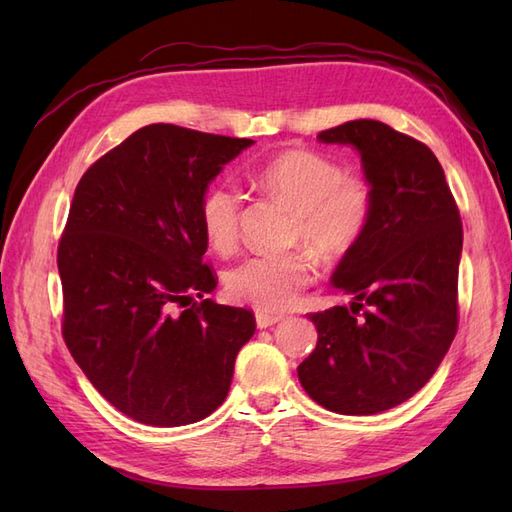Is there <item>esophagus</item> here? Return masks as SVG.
Returning <instances> with one entry per match:
<instances>
[{"mask_svg":"<svg viewBox=\"0 0 512 512\" xmlns=\"http://www.w3.org/2000/svg\"><path fill=\"white\" fill-rule=\"evenodd\" d=\"M284 316L280 314H269V312H256V324L260 329H267V327H273V324L280 322Z\"/></svg>","mask_w":512,"mask_h":512,"instance_id":"34e87169","label":"esophagus"}]
</instances>
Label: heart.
<instances>
[{
    "mask_svg": "<svg viewBox=\"0 0 512 512\" xmlns=\"http://www.w3.org/2000/svg\"><path fill=\"white\" fill-rule=\"evenodd\" d=\"M254 181L294 209L290 239L324 258L352 250L374 209V192L365 177L344 175L333 160L314 151H284L262 164ZM241 203V192L226 181L213 183L200 198V228L215 252L226 254L235 247ZM314 277V260L303 250L256 254L228 271L226 290L235 301L260 312H282L299 301Z\"/></svg>",
    "mask_w": 512,
    "mask_h": 512,
    "instance_id": "1",
    "label": "heart"
}]
</instances>
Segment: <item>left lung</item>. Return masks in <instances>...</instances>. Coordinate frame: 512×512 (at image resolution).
I'll return each mask as SVG.
<instances>
[{
  "label": "left lung",
  "mask_w": 512,
  "mask_h": 512,
  "mask_svg": "<svg viewBox=\"0 0 512 512\" xmlns=\"http://www.w3.org/2000/svg\"><path fill=\"white\" fill-rule=\"evenodd\" d=\"M318 141L359 151L374 209L331 277L354 297L350 309L309 314L318 344L299 382L331 412L378 414L421 391L453 344L461 218L438 158L416 138L356 119Z\"/></svg>",
  "instance_id": "8db88e82"
}]
</instances>
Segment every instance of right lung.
<instances>
[{
    "label": "right lung",
    "instance_id": "right-lung-1",
    "mask_svg": "<svg viewBox=\"0 0 512 512\" xmlns=\"http://www.w3.org/2000/svg\"><path fill=\"white\" fill-rule=\"evenodd\" d=\"M250 145L151 123L76 185L57 250L61 331L94 389L138 423L179 427L218 410L256 331L250 309L205 299L218 280L198 218L209 183Z\"/></svg>",
    "mask_w": 512,
    "mask_h": 512
}]
</instances>
